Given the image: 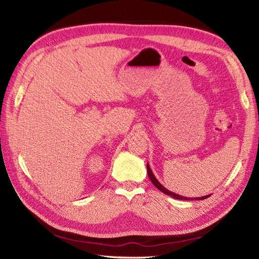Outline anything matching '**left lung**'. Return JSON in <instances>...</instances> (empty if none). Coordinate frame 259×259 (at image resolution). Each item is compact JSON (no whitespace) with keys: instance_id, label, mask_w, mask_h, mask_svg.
Segmentation results:
<instances>
[{"instance_id":"left-lung-1","label":"left lung","mask_w":259,"mask_h":259,"mask_svg":"<svg viewBox=\"0 0 259 259\" xmlns=\"http://www.w3.org/2000/svg\"><path fill=\"white\" fill-rule=\"evenodd\" d=\"M147 172H148V176H149L151 183L156 186V188H158L159 190L162 191L163 194H166V195H168V196H170V197L175 198V199H179V200H195V199H196V200H203V199H206V198H208L209 196H210V195H208V196H203V197L194 198V199H192V198H188V197H184V196L177 195V194H175V192L168 190L167 188H164V187H163L160 183H159V181L157 180V178L155 177V175L152 174L151 169H150V166H149V164H148V163H147Z\"/></svg>"}]
</instances>
